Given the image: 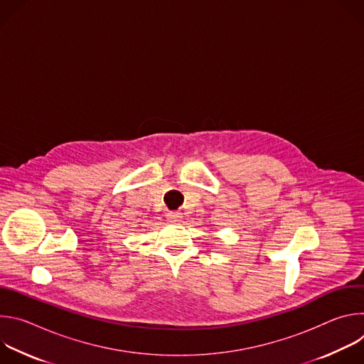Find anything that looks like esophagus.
<instances>
[{
  "instance_id": "1",
  "label": "esophagus",
  "mask_w": 364,
  "mask_h": 364,
  "mask_svg": "<svg viewBox=\"0 0 364 364\" xmlns=\"http://www.w3.org/2000/svg\"><path fill=\"white\" fill-rule=\"evenodd\" d=\"M167 219H168V222H171V223H180V222L183 220V215H181L180 212H170V213L167 215Z\"/></svg>"
}]
</instances>
